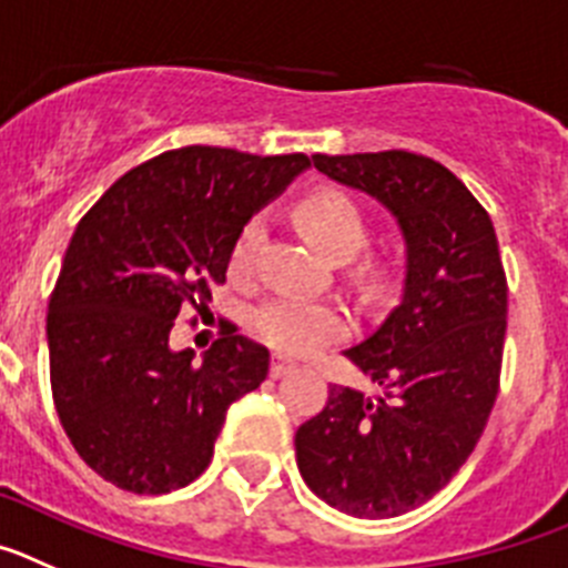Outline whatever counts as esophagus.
<instances>
[{
	"label": "esophagus",
	"instance_id": "obj_1",
	"mask_svg": "<svg viewBox=\"0 0 568 568\" xmlns=\"http://www.w3.org/2000/svg\"><path fill=\"white\" fill-rule=\"evenodd\" d=\"M296 362L288 359V356H280L274 354L272 356V365H268V373H272V379H280V376H288V373L296 371Z\"/></svg>",
	"mask_w": 568,
	"mask_h": 568
}]
</instances>
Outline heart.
Listing matches in <instances>:
<instances>
[{"label":"heart","mask_w":568,"mask_h":568,"mask_svg":"<svg viewBox=\"0 0 568 568\" xmlns=\"http://www.w3.org/2000/svg\"><path fill=\"white\" fill-rule=\"evenodd\" d=\"M296 223L305 237L331 257H354L367 240V223L356 203L336 189H322L296 206ZM263 240V223L248 221L240 229L232 246L234 274L252 265L254 252ZM254 331L265 345L280 354H314L328 342L347 334V314L334 303L303 300V296H274L254 311Z\"/></svg>","instance_id":"heart-1"}]
</instances>
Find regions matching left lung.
<instances>
[{"instance_id":"1","label":"left lung","mask_w":568,"mask_h":568,"mask_svg":"<svg viewBox=\"0 0 568 568\" xmlns=\"http://www.w3.org/2000/svg\"><path fill=\"white\" fill-rule=\"evenodd\" d=\"M387 209L405 240L402 303L342 354L376 393L331 385L294 436L311 493L354 518L422 507L462 469L498 396L507 277L489 214L447 166L405 150L314 155Z\"/></svg>"}]
</instances>
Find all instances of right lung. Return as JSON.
<instances>
[{
	"instance_id": "1",
	"label": "right lung",
	"mask_w": 568,
	"mask_h": 568,
	"mask_svg": "<svg viewBox=\"0 0 568 568\" xmlns=\"http://www.w3.org/2000/svg\"><path fill=\"white\" fill-rule=\"evenodd\" d=\"M311 163L221 146L163 152L81 217L48 305L50 385L90 469L138 495L192 484L226 410L268 376V351L229 325L195 359L172 351L186 303L226 283L240 229Z\"/></svg>"
}]
</instances>
